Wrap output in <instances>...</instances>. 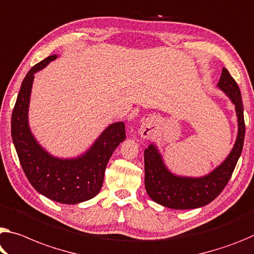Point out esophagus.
I'll list each match as a JSON object with an SVG mask.
<instances>
[{
    "label": "esophagus",
    "mask_w": 254,
    "mask_h": 254,
    "mask_svg": "<svg viewBox=\"0 0 254 254\" xmlns=\"http://www.w3.org/2000/svg\"><path fill=\"white\" fill-rule=\"evenodd\" d=\"M155 124H156L155 119L148 118L144 120L141 124V127H140V130H139L140 135H141L142 138H148V136H150L152 131H154Z\"/></svg>",
    "instance_id": "esophagus-1"
}]
</instances>
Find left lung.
I'll return each instance as SVG.
<instances>
[{
    "label": "left lung",
    "mask_w": 254,
    "mask_h": 254,
    "mask_svg": "<svg viewBox=\"0 0 254 254\" xmlns=\"http://www.w3.org/2000/svg\"><path fill=\"white\" fill-rule=\"evenodd\" d=\"M217 86L235 105L239 126L234 147L219 166L201 178L179 176L168 170L158 148L154 143L144 149V187L148 195L164 207L195 209L210 203L226 187L242 154L245 124L240 88L225 67H223Z\"/></svg>",
    "instance_id": "8db88e82"
}]
</instances>
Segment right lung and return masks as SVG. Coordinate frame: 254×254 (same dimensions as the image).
<instances>
[{
    "instance_id": "obj_1",
    "label": "right lung",
    "mask_w": 254,
    "mask_h": 254,
    "mask_svg": "<svg viewBox=\"0 0 254 254\" xmlns=\"http://www.w3.org/2000/svg\"><path fill=\"white\" fill-rule=\"evenodd\" d=\"M58 58L51 55L36 64L23 79L12 112L11 134L28 181L40 194L64 204L92 199L102 189L108 160L126 139V126L116 122L102 132L91 147L75 158H59L46 151L31 133L28 122L35 73Z\"/></svg>"
}]
</instances>
